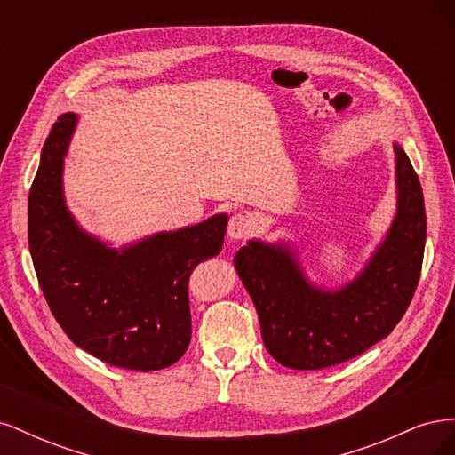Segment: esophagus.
<instances>
[{"mask_svg": "<svg viewBox=\"0 0 455 455\" xmlns=\"http://www.w3.org/2000/svg\"><path fill=\"white\" fill-rule=\"evenodd\" d=\"M256 231V220L246 214V212H237L229 218V226H228V237L231 241H239L252 235Z\"/></svg>", "mask_w": 455, "mask_h": 455, "instance_id": "34e87169", "label": "esophagus"}]
</instances>
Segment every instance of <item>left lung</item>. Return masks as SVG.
I'll return each mask as SVG.
<instances>
[{
	"mask_svg": "<svg viewBox=\"0 0 455 455\" xmlns=\"http://www.w3.org/2000/svg\"><path fill=\"white\" fill-rule=\"evenodd\" d=\"M395 149L396 214L363 271L334 291L307 279L296 249L251 239L235 269L258 311L261 339L292 370L346 363L387 338L419 283L427 218L419 178L401 144Z\"/></svg>",
	"mask_w": 455,
	"mask_h": 455,
	"instance_id": "obj_1",
	"label": "left lung"
}]
</instances>
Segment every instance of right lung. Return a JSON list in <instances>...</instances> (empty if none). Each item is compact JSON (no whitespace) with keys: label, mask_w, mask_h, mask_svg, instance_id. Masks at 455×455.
I'll return each mask as SVG.
<instances>
[{"label":"right lung","mask_w":455,"mask_h":455,"mask_svg":"<svg viewBox=\"0 0 455 455\" xmlns=\"http://www.w3.org/2000/svg\"><path fill=\"white\" fill-rule=\"evenodd\" d=\"M77 114H62L41 149L28 197V243L47 304L77 347L112 366L174 364L191 339L188 279L218 256L228 214L112 249L68 211L62 172Z\"/></svg>","instance_id":"obj_1"}]
</instances>
